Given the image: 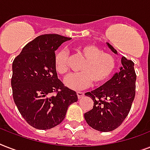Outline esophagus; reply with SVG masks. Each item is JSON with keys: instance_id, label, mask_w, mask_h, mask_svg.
I'll return each instance as SVG.
<instances>
[{"instance_id": "1", "label": "esophagus", "mask_w": 150, "mask_h": 150, "mask_svg": "<svg viewBox=\"0 0 150 150\" xmlns=\"http://www.w3.org/2000/svg\"><path fill=\"white\" fill-rule=\"evenodd\" d=\"M85 93H82V92H77V96H78V98H79V100H80V99H82L83 96H84Z\"/></svg>"}]
</instances>
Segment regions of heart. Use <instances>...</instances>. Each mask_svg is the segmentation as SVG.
Masks as SVG:
<instances>
[{
    "instance_id": "obj_1",
    "label": "heart",
    "mask_w": 150,
    "mask_h": 150,
    "mask_svg": "<svg viewBox=\"0 0 150 150\" xmlns=\"http://www.w3.org/2000/svg\"><path fill=\"white\" fill-rule=\"evenodd\" d=\"M77 52L84 57L80 68L81 72L71 74L64 79V84L73 90H81L94 85H100L109 79L114 73L116 62L111 54L104 53L98 46L92 43L83 44L77 49ZM55 68L57 72L65 75L69 70L68 53L61 49L55 56Z\"/></svg>"
}]
</instances>
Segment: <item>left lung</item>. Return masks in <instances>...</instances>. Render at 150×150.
I'll use <instances>...</instances> for the list:
<instances>
[{
	"instance_id": "left-lung-1",
	"label": "left lung",
	"mask_w": 150,
	"mask_h": 150,
	"mask_svg": "<svg viewBox=\"0 0 150 150\" xmlns=\"http://www.w3.org/2000/svg\"><path fill=\"white\" fill-rule=\"evenodd\" d=\"M114 54L117 50L110 43ZM118 73L104 84L85 95L93 100V107L85 113L84 117L91 128L100 132H110L121 125L128 116L135 96L136 74L132 61L121 57Z\"/></svg>"
}]
</instances>
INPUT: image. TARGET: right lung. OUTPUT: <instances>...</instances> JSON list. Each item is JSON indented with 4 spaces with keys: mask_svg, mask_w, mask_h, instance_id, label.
Masks as SVG:
<instances>
[{
    "mask_svg": "<svg viewBox=\"0 0 150 150\" xmlns=\"http://www.w3.org/2000/svg\"><path fill=\"white\" fill-rule=\"evenodd\" d=\"M70 40L58 34L39 36L13 61V99L33 128L46 130L57 126L64 119L68 107L78 100L76 93L58 79L54 63L55 50Z\"/></svg>",
    "mask_w": 150,
    "mask_h": 150,
    "instance_id": "1",
    "label": "right lung"
}]
</instances>
